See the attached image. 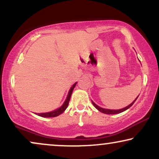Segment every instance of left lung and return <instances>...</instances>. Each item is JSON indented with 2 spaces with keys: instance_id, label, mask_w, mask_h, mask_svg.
Masks as SVG:
<instances>
[{
  "instance_id": "obj_1",
  "label": "left lung",
  "mask_w": 159,
  "mask_h": 159,
  "mask_svg": "<svg viewBox=\"0 0 159 159\" xmlns=\"http://www.w3.org/2000/svg\"><path fill=\"white\" fill-rule=\"evenodd\" d=\"M138 96H139V95H138ZM138 96L136 98H135V100H134V101L132 102V103H130L129 106H126V107L123 108H121V109H116H116H107V108H101V107H100V106H98V105H96V104H95L93 101H92V103L93 104V106H94L99 111L103 113V114H119V113H121V112L125 111L127 110L128 108L131 107V106L134 104V102H135V101L137 100V98H138Z\"/></svg>"
}]
</instances>
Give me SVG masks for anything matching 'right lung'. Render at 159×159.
<instances>
[{"label":"right lung","instance_id":"obj_1","mask_svg":"<svg viewBox=\"0 0 159 159\" xmlns=\"http://www.w3.org/2000/svg\"><path fill=\"white\" fill-rule=\"evenodd\" d=\"M77 82H75V83L71 87L70 89H69V93H68V95H67L66 100H65L64 102V103H63L62 105L59 108H58L57 109H55L54 111H50V112L38 113V114H37V113H34V114H37V115H38V116H39L45 117V118H51V117L58 116V115L61 114L62 113L64 112V111L66 109V108L68 107L69 102V101H70L71 93H72L74 88H75V86H76V84H77Z\"/></svg>","mask_w":159,"mask_h":159}]
</instances>
